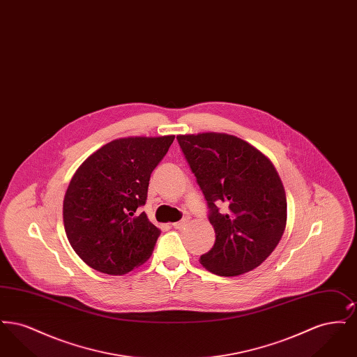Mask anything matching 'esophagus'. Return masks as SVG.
Listing matches in <instances>:
<instances>
[{"label":"esophagus","mask_w":357,"mask_h":357,"mask_svg":"<svg viewBox=\"0 0 357 357\" xmlns=\"http://www.w3.org/2000/svg\"><path fill=\"white\" fill-rule=\"evenodd\" d=\"M187 223H188V218L186 217V218H183V220H181L179 222L172 223V226H174V229H183Z\"/></svg>","instance_id":"esophagus-1"}]
</instances>
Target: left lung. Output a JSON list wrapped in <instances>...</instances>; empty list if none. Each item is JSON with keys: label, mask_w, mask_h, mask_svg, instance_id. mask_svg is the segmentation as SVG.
<instances>
[{"label": "left lung", "mask_w": 357, "mask_h": 357, "mask_svg": "<svg viewBox=\"0 0 357 357\" xmlns=\"http://www.w3.org/2000/svg\"><path fill=\"white\" fill-rule=\"evenodd\" d=\"M176 139L215 231V243L201 255V264L223 277L253 271L272 255L287 226V195L278 172L237 136L204 132Z\"/></svg>", "instance_id": "1"}]
</instances>
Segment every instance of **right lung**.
<instances>
[{"instance_id":"obj_1","label":"right lung","mask_w":357,"mask_h":357,"mask_svg":"<svg viewBox=\"0 0 357 357\" xmlns=\"http://www.w3.org/2000/svg\"><path fill=\"white\" fill-rule=\"evenodd\" d=\"M175 136L115 139L89 155L69 182L63 218L69 243L88 266L121 275L153 255L160 230L144 211L153 169Z\"/></svg>"}]
</instances>
